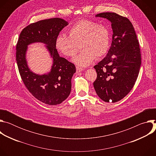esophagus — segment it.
I'll return each instance as SVG.
<instances>
[{
  "mask_svg": "<svg viewBox=\"0 0 156 156\" xmlns=\"http://www.w3.org/2000/svg\"><path fill=\"white\" fill-rule=\"evenodd\" d=\"M76 72H77V73L81 72L83 70V69H82L81 68H80V67H78V66H76Z\"/></svg>",
  "mask_w": 156,
  "mask_h": 156,
  "instance_id": "obj_1",
  "label": "esophagus"
}]
</instances>
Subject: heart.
Segmentation results:
<instances>
[{"instance_id":"b5f03b06","label":"heart","mask_w":156,"mask_h":156,"mask_svg":"<svg viewBox=\"0 0 156 156\" xmlns=\"http://www.w3.org/2000/svg\"><path fill=\"white\" fill-rule=\"evenodd\" d=\"M69 36L60 34L55 39L57 49L63 55L72 57L82 51L73 60L81 67L90 65L95 58L102 57L110 46V33L104 26L90 20H81L69 30Z\"/></svg>"}]
</instances>
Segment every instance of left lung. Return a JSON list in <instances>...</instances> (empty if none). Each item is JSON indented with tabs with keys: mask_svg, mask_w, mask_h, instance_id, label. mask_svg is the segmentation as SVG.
I'll return each mask as SVG.
<instances>
[{
	"mask_svg": "<svg viewBox=\"0 0 156 156\" xmlns=\"http://www.w3.org/2000/svg\"><path fill=\"white\" fill-rule=\"evenodd\" d=\"M96 16L110 21L113 35L107 55L94 66L97 78L93 86L102 101L116 102L129 93L138 78L141 64L139 42L127 18L113 12Z\"/></svg>",
	"mask_w": 156,
	"mask_h": 156,
	"instance_id": "8db88e82",
	"label": "left lung"
}]
</instances>
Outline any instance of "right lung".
Masks as SVG:
<instances>
[{
	"mask_svg": "<svg viewBox=\"0 0 156 156\" xmlns=\"http://www.w3.org/2000/svg\"><path fill=\"white\" fill-rule=\"evenodd\" d=\"M68 25L67 21L60 18L31 23L22 30L16 44V60L25 86L37 100L51 105L61 104L69 97L72 78L76 72L75 65L60 57L55 46V39L60 31ZM35 42L46 44L53 59L51 71L48 74H36L28 67L26 57L27 46Z\"/></svg>",
	"mask_w": 156,
	"mask_h": 156,
	"instance_id": "obj_1",
	"label": "right lung"
}]
</instances>
